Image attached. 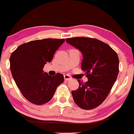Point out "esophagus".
<instances>
[{"label": "esophagus", "mask_w": 134, "mask_h": 134, "mask_svg": "<svg viewBox=\"0 0 134 134\" xmlns=\"http://www.w3.org/2000/svg\"><path fill=\"white\" fill-rule=\"evenodd\" d=\"M64 77L65 81H70V80H71V79H72L71 78V77L69 75H64Z\"/></svg>", "instance_id": "esophagus-1"}]
</instances>
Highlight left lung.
I'll return each mask as SVG.
<instances>
[{
    "label": "left lung",
    "instance_id": "obj_1",
    "mask_svg": "<svg viewBox=\"0 0 134 134\" xmlns=\"http://www.w3.org/2000/svg\"><path fill=\"white\" fill-rule=\"evenodd\" d=\"M70 44L83 55L81 69L88 79L79 82L76 90L71 92L74 102L83 110H92L106 99L119 74V60L116 52L103 41L88 37H72L66 39Z\"/></svg>",
    "mask_w": 134,
    "mask_h": 134
}]
</instances>
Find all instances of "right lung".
<instances>
[{
	"mask_svg": "<svg viewBox=\"0 0 134 134\" xmlns=\"http://www.w3.org/2000/svg\"><path fill=\"white\" fill-rule=\"evenodd\" d=\"M65 41L45 38L20 45L11 55L10 70L23 96L31 103L42 105L53 97L57 86L64 81L63 74L50 76L42 70L52 61L55 52Z\"/></svg>",
	"mask_w": 134,
	"mask_h": 134,
	"instance_id": "right-lung-1",
	"label": "right lung"
}]
</instances>
